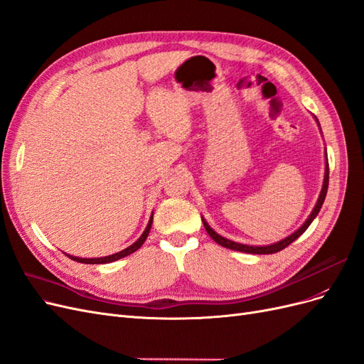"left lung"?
Listing matches in <instances>:
<instances>
[{
    "label": "left lung",
    "mask_w": 364,
    "mask_h": 364,
    "mask_svg": "<svg viewBox=\"0 0 364 364\" xmlns=\"http://www.w3.org/2000/svg\"><path fill=\"white\" fill-rule=\"evenodd\" d=\"M328 175H330V169H328V165H326V168H325V178H323V186H322V192H321V195H319V199H318V203H316V207L313 208V212H311V215L309 216V219L306 220V224H304L298 231H295L293 234H290L289 237H286L284 240H281V242H278V243H274V245H269V246H250V245H242V243H236V242H231V240H228V239H225V237H222V236H219V234H216L212 228L208 227V224L207 222L203 219V224H204V227H205V231L208 232V236L212 237L216 243H219L220 246H225V248H230V250H234V251H240V252H250V254H274V252H278V251H281V250H284L286 246H289L291 242H295L301 234L306 231L309 227H310V224L313 222V219L318 216V213H319V210H321V207H322V204H323V201H325V196H326V191H328V180H330V177H328Z\"/></svg>",
    "instance_id": "1"
}]
</instances>
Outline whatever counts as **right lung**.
Listing matches in <instances>:
<instances>
[{"label":"right lung","mask_w":364,"mask_h":364,"mask_svg":"<svg viewBox=\"0 0 364 364\" xmlns=\"http://www.w3.org/2000/svg\"><path fill=\"white\" fill-rule=\"evenodd\" d=\"M151 224H152V216H151V219H149L148 225H146L142 236H140L132 246H128V248H125L121 252H116V254H112V255H107V257H100V259H80V257H74V255H68V257H69V259H73L74 262L85 263V264H102V263H110V262H114V260H119V259H122V257H127V255H130L132 252L137 251L140 246L144 245V242L148 237V232L151 230Z\"/></svg>","instance_id":"add662e5"}]
</instances>
